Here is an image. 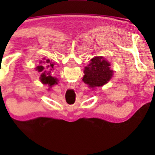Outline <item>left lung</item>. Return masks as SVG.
<instances>
[{
    "mask_svg": "<svg viewBox=\"0 0 155 155\" xmlns=\"http://www.w3.org/2000/svg\"><path fill=\"white\" fill-rule=\"evenodd\" d=\"M90 61L84 68L82 81L92 88L108 83L113 75V71L109 68L110 64L103 57H94Z\"/></svg>",
    "mask_w": 155,
    "mask_h": 155,
    "instance_id": "obj_1",
    "label": "left lung"
}]
</instances>
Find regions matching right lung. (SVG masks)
<instances>
[{
  "label": "right lung",
  "mask_w": 155,
  "mask_h": 155,
  "mask_svg": "<svg viewBox=\"0 0 155 155\" xmlns=\"http://www.w3.org/2000/svg\"><path fill=\"white\" fill-rule=\"evenodd\" d=\"M46 63H47V64H49V63H50V61H49V60H48V61H46ZM46 69H48V68H50V70H51L52 71V68H53V64H50V65H46ZM44 69H45V68L42 65L38 66V67L36 68V71H38V72H40L41 73L40 81L42 84H48V85L50 86V87H52V86L54 85V84H57V81L58 80L50 75V73H51V72H50V71H49V72H46V70L44 71Z\"/></svg>",
  "instance_id": "1"
}]
</instances>
